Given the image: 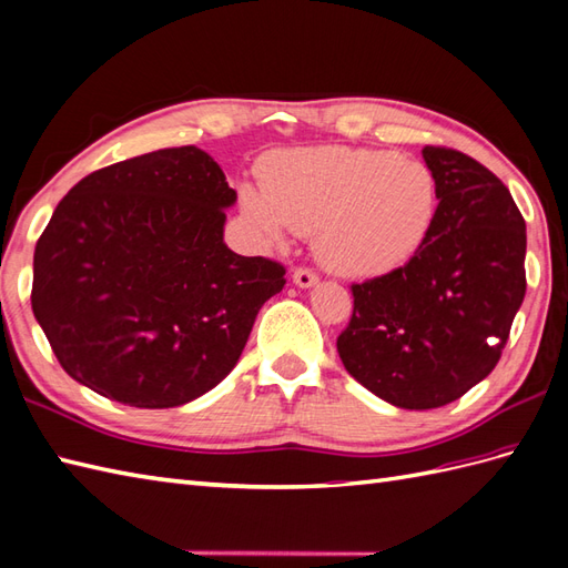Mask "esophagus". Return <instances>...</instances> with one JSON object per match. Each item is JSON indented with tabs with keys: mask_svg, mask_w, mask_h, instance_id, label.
I'll return each instance as SVG.
<instances>
[{
	"mask_svg": "<svg viewBox=\"0 0 568 568\" xmlns=\"http://www.w3.org/2000/svg\"><path fill=\"white\" fill-rule=\"evenodd\" d=\"M294 284L301 286V288H311L317 284V274L313 270H306V267H298L294 272Z\"/></svg>",
	"mask_w": 568,
	"mask_h": 568,
	"instance_id": "esophagus-1",
	"label": "esophagus"
}]
</instances>
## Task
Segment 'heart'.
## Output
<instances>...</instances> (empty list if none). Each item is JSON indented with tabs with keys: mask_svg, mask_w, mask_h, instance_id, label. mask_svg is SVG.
I'll return each instance as SVG.
<instances>
[{
	"mask_svg": "<svg viewBox=\"0 0 568 568\" xmlns=\"http://www.w3.org/2000/svg\"><path fill=\"white\" fill-rule=\"evenodd\" d=\"M241 206L270 245L315 231V255L329 272L368 280L419 251L436 212V180L428 165L393 151L296 149L265 165L262 187H241Z\"/></svg>",
	"mask_w": 568,
	"mask_h": 568,
	"instance_id": "b5f03b06",
	"label": "heart"
}]
</instances>
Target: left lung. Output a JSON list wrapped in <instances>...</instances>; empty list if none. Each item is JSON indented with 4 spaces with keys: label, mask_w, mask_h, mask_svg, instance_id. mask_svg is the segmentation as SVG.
<instances>
[{
    "label": "left lung",
    "mask_w": 568,
    "mask_h": 568,
    "mask_svg": "<svg viewBox=\"0 0 568 568\" xmlns=\"http://www.w3.org/2000/svg\"><path fill=\"white\" fill-rule=\"evenodd\" d=\"M438 206L407 265L352 284L344 368L385 403L434 409L499 364L525 296V219L508 187L463 151L424 146Z\"/></svg>",
    "instance_id": "8db88e82"
}]
</instances>
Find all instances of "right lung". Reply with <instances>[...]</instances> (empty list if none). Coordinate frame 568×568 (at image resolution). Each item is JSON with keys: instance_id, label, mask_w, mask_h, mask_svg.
Here are the masks:
<instances>
[{"instance_id": "obj_1", "label": "right lung", "mask_w": 568, "mask_h": 568, "mask_svg": "<svg viewBox=\"0 0 568 568\" xmlns=\"http://www.w3.org/2000/svg\"><path fill=\"white\" fill-rule=\"evenodd\" d=\"M236 190L197 146L159 149L67 192L36 243L31 306L62 368L142 409L180 407L239 364L284 265L224 243Z\"/></svg>"}]
</instances>
